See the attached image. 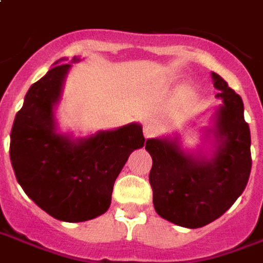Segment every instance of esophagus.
<instances>
[{"mask_svg": "<svg viewBox=\"0 0 263 263\" xmlns=\"http://www.w3.org/2000/svg\"><path fill=\"white\" fill-rule=\"evenodd\" d=\"M157 134H159V128H157L156 124H153V122H146V124L143 125V135H145V138H153L156 137Z\"/></svg>", "mask_w": 263, "mask_h": 263, "instance_id": "obj_1", "label": "esophagus"}]
</instances>
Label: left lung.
Segmentation results:
<instances>
[{"instance_id":"left-lung-1","label":"left lung","mask_w":263,"mask_h":263,"mask_svg":"<svg viewBox=\"0 0 263 263\" xmlns=\"http://www.w3.org/2000/svg\"><path fill=\"white\" fill-rule=\"evenodd\" d=\"M223 104L216 111L212 157L181 149L178 138L147 139L152 156L149 182L157 215L174 224L198 229L219 219L246 190L250 178L251 134L241 97L212 72Z\"/></svg>"}]
</instances>
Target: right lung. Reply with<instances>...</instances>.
Returning <instances> with one entry per match:
<instances>
[{
  "label": "right lung",
  "instance_id": "1",
  "mask_svg": "<svg viewBox=\"0 0 263 263\" xmlns=\"http://www.w3.org/2000/svg\"><path fill=\"white\" fill-rule=\"evenodd\" d=\"M64 60L26 93L13 121L9 156L17 182L39 208L54 219L78 223L107 212L116 178L145 138L137 122L78 141L58 134L54 106L71 68L57 65Z\"/></svg>",
  "mask_w": 263,
  "mask_h": 263
}]
</instances>
